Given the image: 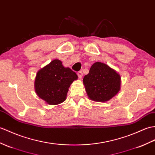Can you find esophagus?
Instances as JSON below:
<instances>
[{
  "label": "esophagus",
  "instance_id": "esophagus-1",
  "mask_svg": "<svg viewBox=\"0 0 155 155\" xmlns=\"http://www.w3.org/2000/svg\"><path fill=\"white\" fill-rule=\"evenodd\" d=\"M77 74H78L79 78H82V71H78L77 73Z\"/></svg>",
  "mask_w": 155,
  "mask_h": 155
}]
</instances>
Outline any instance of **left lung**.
<instances>
[{
  "mask_svg": "<svg viewBox=\"0 0 155 155\" xmlns=\"http://www.w3.org/2000/svg\"><path fill=\"white\" fill-rule=\"evenodd\" d=\"M82 81L88 98L94 102L109 101L121 88L120 74L101 62L93 64Z\"/></svg>",
  "mask_w": 155,
  "mask_h": 155,
  "instance_id": "1",
  "label": "left lung"
}]
</instances>
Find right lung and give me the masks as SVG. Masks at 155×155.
Here are the masks:
<instances>
[{
    "label": "right lung",
    "instance_id": "add662e5",
    "mask_svg": "<svg viewBox=\"0 0 155 155\" xmlns=\"http://www.w3.org/2000/svg\"><path fill=\"white\" fill-rule=\"evenodd\" d=\"M78 76L61 61L54 59L38 71L34 82L37 95L49 105H58L66 100L69 88Z\"/></svg>",
    "mask_w": 155,
    "mask_h": 155
}]
</instances>
